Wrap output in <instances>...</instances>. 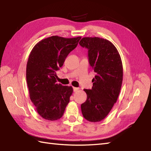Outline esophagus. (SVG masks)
Returning <instances> with one entry per match:
<instances>
[{
  "label": "esophagus",
  "mask_w": 151,
  "mask_h": 151,
  "mask_svg": "<svg viewBox=\"0 0 151 151\" xmlns=\"http://www.w3.org/2000/svg\"><path fill=\"white\" fill-rule=\"evenodd\" d=\"M78 90H79V88H75V87L73 88V91H74V92H76V91H78Z\"/></svg>",
  "instance_id": "obj_1"
}]
</instances>
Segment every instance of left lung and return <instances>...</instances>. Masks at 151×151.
I'll return each instance as SVG.
<instances>
[{"instance_id": "left-lung-1", "label": "left lung", "mask_w": 151, "mask_h": 151, "mask_svg": "<svg viewBox=\"0 0 151 151\" xmlns=\"http://www.w3.org/2000/svg\"><path fill=\"white\" fill-rule=\"evenodd\" d=\"M88 49L89 62L94 72L91 89H84L87 99L81 104L83 116L93 123L107 116L116 102L123 82V64L117 49L110 41L85 37L79 42Z\"/></svg>"}]
</instances>
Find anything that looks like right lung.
Returning <instances> with one entry per match:
<instances>
[{
  "label": "right lung",
  "mask_w": 151,
  "mask_h": 151,
  "mask_svg": "<svg viewBox=\"0 0 151 151\" xmlns=\"http://www.w3.org/2000/svg\"><path fill=\"white\" fill-rule=\"evenodd\" d=\"M81 38L51 36L39 41L30 53L27 65L30 98L38 114L45 119H59L69 102L73 89L57 84L56 72Z\"/></svg>",
  "instance_id": "right-lung-1"
}]
</instances>
